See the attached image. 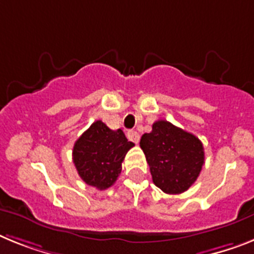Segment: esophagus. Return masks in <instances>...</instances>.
I'll return each instance as SVG.
<instances>
[{
    "instance_id": "obj_1",
    "label": "esophagus",
    "mask_w": 254,
    "mask_h": 254,
    "mask_svg": "<svg viewBox=\"0 0 254 254\" xmlns=\"http://www.w3.org/2000/svg\"><path fill=\"white\" fill-rule=\"evenodd\" d=\"M127 138H129V140H131V142H134L136 144V143L139 142V133L138 131H135V130H129L127 133Z\"/></svg>"
}]
</instances>
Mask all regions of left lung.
Masks as SVG:
<instances>
[{
    "instance_id": "left-lung-1",
    "label": "left lung",
    "mask_w": 254,
    "mask_h": 254,
    "mask_svg": "<svg viewBox=\"0 0 254 254\" xmlns=\"http://www.w3.org/2000/svg\"><path fill=\"white\" fill-rule=\"evenodd\" d=\"M154 185L167 194L188 190L204 164L203 144L197 136L166 120L152 125L140 138Z\"/></svg>"
}]
</instances>
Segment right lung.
<instances>
[{
    "label": "right lung",
    "mask_w": 254,
    "mask_h": 254,
    "mask_svg": "<svg viewBox=\"0 0 254 254\" xmlns=\"http://www.w3.org/2000/svg\"><path fill=\"white\" fill-rule=\"evenodd\" d=\"M131 147L134 143L127 139L123 130H111L97 120L75 142L72 162L85 184L105 190L118 180L121 164Z\"/></svg>",
    "instance_id": "add662e5"
}]
</instances>
